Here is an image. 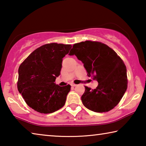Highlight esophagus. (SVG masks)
<instances>
[{
	"mask_svg": "<svg viewBox=\"0 0 146 146\" xmlns=\"http://www.w3.org/2000/svg\"><path fill=\"white\" fill-rule=\"evenodd\" d=\"M71 86H73V87H75V86H76V84H71Z\"/></svg>",
	"mask_w": 146,
	"mask_h": 146,
	"instance_id": "34e87169",
	"label": "esophagus"
}]
</instances>
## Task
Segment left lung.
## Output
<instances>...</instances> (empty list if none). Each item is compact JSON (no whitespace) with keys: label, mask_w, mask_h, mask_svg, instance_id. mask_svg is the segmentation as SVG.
I'll return each instance as SVG.
<instances>
[{"label":"left lung","mask_w":146,"mask_h":146,"mask_svg":"<svg viewBox=\"0 0 146 146\" xmlns=\"http://www.w3.org/2000/svg\"><path fill=\"white\" fill-rule=\"evenodd\" d=\"M69 55L76 56L88 76L98 82L95 90L85 86L81 97L84 106L97 113L113 110L127 88L126 67L120 56L106 44L90 40L75 44Z\"/></svg>","instance_id":"1"}]
</instances>
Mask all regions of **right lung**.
I'll use <instances>...</instances> for the list:
<instances>
[{"instance_id":"1","label":"right lung","mask_w":146,"mask_h":146,"mask_svg":"<svg viewBox=\"0 0 146 146\" xmlns=\"http://www.w3.org/2000/svg\"><path fill=\"white\" fill-rule=\"evenodd\" d=\"M70 44L50 43L33 51L19 68L17 88L29 107L40 113H51L66 103L71 86L55 83L60 75L62 58Z\"/></svg>"}]
</instances>
